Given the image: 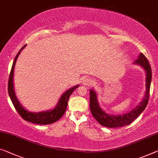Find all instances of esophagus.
<instances>
[{"label":"esophagus","instance_id":"34e87169","mask_svg":"<svg viewBox=\"0 0 158 158\" xmlns=\"http://www.w3.org/2000/svg\"><path fill=\"white\" fill-rule=\"evenodd\" d=\"M93 83V81H92V79L89 78V77H85V78L82 80V85H90Z\"/></svg>","mask_w":158,"mask_h":158}]
</instances>
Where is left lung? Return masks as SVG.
I'll use <instances>...</instances> for the list:
<instances>
[{"label": "left lung", "mask_w": 158, "mask_h": 158, "mask_svg": "<svg viewBox=\"0 0 158 158\" xmlns=\"http://www.w3.org/2000/svg\"><path fill=\"white\" fill-rule=\"evenodd\" d=\"M133 64L140 65L145 71V74H146L145 87H146V90H145V96L142 102H140L138 106H135L129 112L122 115L116 116L109 114L102 110V108L99 106L96 92L93 89L89 90V108H90L91 113L94 118L99 123V124L103 126V127L108 128H116L130 124L144 111L145 107H146L148 102L150 87L152 80L151 67H150L147 58L142 53L138 56V58L135 60Z\"/></svg>", "instance_id": "8db88e82"}]
</instances>
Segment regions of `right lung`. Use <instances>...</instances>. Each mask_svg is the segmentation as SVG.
Instances as JSON below:
<instances>
[{
  "label": "right lung",
  "mask_w": 158,
  "mask_h": 158,
  "mask_svg": "<svg viewBox=\"0 0 158 158\" xmlns=\"http://www.w3.org/2000/svg\"><path fill=\"white\" fill-rule=\"evenodd\" d=\"M27 46L25 45L24 47L19 51L18 54L16 55L15 58L13 65H12V69L10 73L9 80H8V94L10 99L13 102V105L17 111L19 113V114L21 116V117L29 122H31L33 123H36V124H40V125H46V124H51L57 121L62 116L64 115L65 113V110L67 108L68 102L71 94L73 93V91L76 89L79 85H76L74 87H71L65 91V93L62 94L60 98L59 99V102L56 106L52 110L49 111H41V112L38 113H34L31 112L30 111H27L24 108L22 104L18 101V98L15 95V93L14 89V85H13V75H14V69L15 65L16 64V60L18 59L19 54H20L21 51L23 49Z\"/></svg>",
  "instance_id": "1"
}]
</instances>
